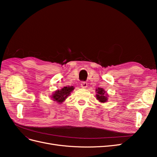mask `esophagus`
<instances>
[{"label": "esophagus", "mask_w": 157, "mask_h": 157, "mask_svg": "<svg viewBox=\"0 0 157 157\" xmlns=\"http://www.w3.org/2000/svg\"><path fill=\"white\" fill-rule=\"evenodd\" d=\"M80 86L82 88H86L88 86V84L86 82H82L81 84H80Z\"/></svg>", "instance_id": "1"}]
</instances>
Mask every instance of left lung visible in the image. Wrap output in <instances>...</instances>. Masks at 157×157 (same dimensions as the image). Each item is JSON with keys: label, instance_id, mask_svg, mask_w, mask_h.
Segmentation results:
<instances>
[{"label": "left lung", "instance_id": "left-lung-1", "mask_svg": "<svg viewBox=\"0 0 157 157\" xmlns=\"http://www.w3.org/2000/svg\"><path fill=\"white\" fill-rule=\"evenodd\" d=\"M98 94H96V98L97 99L102 103H104L107 101V98L106 97V94H105V92L104 91L103 88H98V89L96 90Z\"/></svg>", "mask_w": 157, "mask_h": 157}]
</instances>
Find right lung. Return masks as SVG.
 <instances>
[{
    "label": "right lung",
    "mask_w": 157,
    "mask_h": 157,
    "mask_svg": "<svg viewBox=\"0 0 157 157\" xmlns=\"http://www.w3.org/2000/svg\"><path fill=\"white\" fill-rule=\"evenodd\" d=\"M73 90V86H65L61 90L56 91V92L52 95V98H53L54 101H56L59 103H62Z\"/></svg>",
    "instance_id": "right-lung-1"
}]
</instances>
